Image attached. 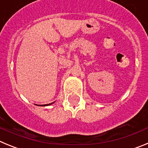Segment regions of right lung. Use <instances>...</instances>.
<instances>
[{"label":"right lung","instance_id":"right-lung-1","mask_svg":"<svg viewBox=\"0 0 148 148\" xmlns=\"http://www.w3.org/2000/svg\"><path fill=\"white\" fill-rule=\"evenodd\" d=\"M53 104V103H51V104Z\"/></svg>","mask_w":148,"mask_h":148}]
</instances>
